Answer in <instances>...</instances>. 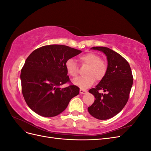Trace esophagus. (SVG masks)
<instances>
[{"label":"esophagus","instance_id":"1","mask_svg":"<svg viewBox=\"0 0 151 151\" xmlns=\"http://www.w3.org/2000/svg\"><path fill=\"white\" fill-rule=\"evenodd\" d=\"M79 92H80L81 94H86V93H87V91L86 90L83 89H81L80 91H79Z\"/></svg>","mask_w":151,"mask_h":151}]
</instances>
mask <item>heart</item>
<instances>
[{"label": "heart", "mask_w": 151, "mask_h": 151, "mask_svg": "<svg viewBox=\"0 0 151 151\" xmlns=\"http://www.w3.org/2000/svg\"><path fill=\"white\" fill-rule=\"evenodd\" d=\"M79 61L82 65L88 66L85 72L86 76L80 77L73 81V83L81 89L89 88L95 83V78L100 81L106 76L108 70L107 62L101 59L99 55L93 52L87 53L79 57ZM65 68L68 75L72 78H75L78 74V67L72 58L65 62Z\"/></svg>", "instance_id": "heart-1"}]
</instances>
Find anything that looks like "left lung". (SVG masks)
Segmentation results:
<instances>
[{
    "label": "left lung",
    "instance_id": "8db88e82",
    "mask_svg": "<svg viewBox=\"0 0 151 151\" xmlns=\"http://www.w3.org/2000/svg\"><path fill=\"white\" fill-rule=\"evenodd\" d=\"M91 49L106 55L108 70L99 84L89 90L95 99L88 109L90 115L97 119L107 120L116 115L125 106L133 84V76L129 62L119 53L104 47ZM99 90L106 93H99Z\"/></svg>",
    "mask_w": 151,
    "mask_h": 151
}]
</instances>
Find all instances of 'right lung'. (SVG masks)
Returning a JSON list of instances; mask_svg holds the SVG:
<instances>
[{"label": "right lung", "instance_id": "add662e5", "mask_svg": "<svg viewBox=\"0 0 151 151\" xmlns=\"http://www.w3.org/2000/svg\"><path fill=\"white\" fill-rule=\"evenodd\" d=\"M82 52L62 45L40 47L26 58L21 72L22 93L28 106L38 115L55 116L65 109L70 99L79 93L69 83L65 62Z\"/></svg>", "mask_w": 151, "mask_h": 151}]
</instances>
